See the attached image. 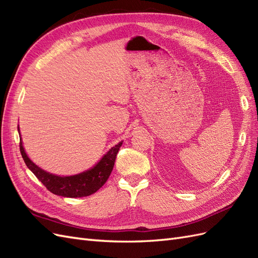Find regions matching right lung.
<instances>
[{"label":"right lung","mask_w":258,"mask_h":258,"mask_svg":"<svg viewBox=\"0 0 258 258\" xmlns=\"http://www.w3.org/2000/svg\"><path fill=\"white\" fill-rule=\"evenodd\" d=\"M18 134L20 137V153L27 167L32 171L33 174L40 179L49 191L54 195H58V196L68 198L86 197L99 190L105 184L108 176L111 175L117 153H118L122 144V141H120L118 144H116L115 146L110 148V151L104 154L102 158L95 166L84 171V172L74 175L61 176L47 172V171H45L37 165H35L29 158V156L25 151V147H23L19 124Z\"/></svg>","instance_id":"1"}]
</instances>
